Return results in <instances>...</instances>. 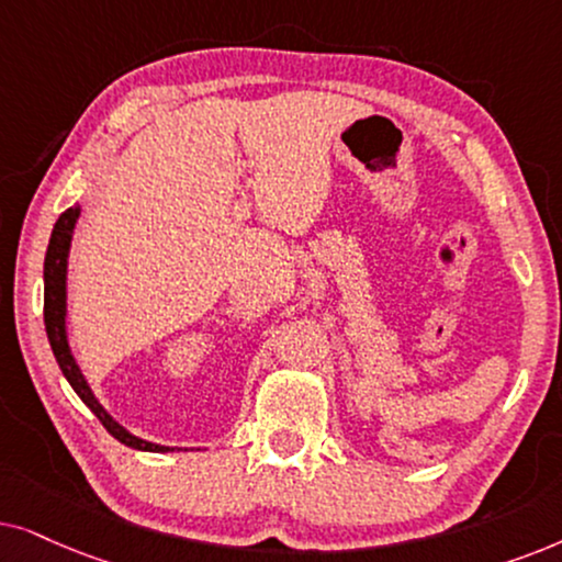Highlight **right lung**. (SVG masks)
Masks as SVG:
<instances>
[{
  "mask_svg": "<svg viewBox=\"0 0 562 562\" xmlns=\"http://www.w3.org/2000/svg\"><path fill=\"white\" fill-rule=\"evenodd\" d=\"M79 213L81 207L74 205L69 211L58 215L54 234H50V241H48L46 261H43V321H46L50 349H54L58 368H61L64 378L69 380L74 393L87 403V408L100 418L104 429H108L117 442H123L125 447H133V450H140V452H175V447L146 442V439L131 434L125 426H120L115 418L102 408V403L94 398L92 387H89L85 375H81L77 359L71 355L69 336H66V267H69L71 236H74V226H77L79 221Z\"/></svg>",
  "mask_w": 562,
  "mask_h": 562,
  "instance_id": "add662e5",
  "label": "right lung"
}]
</instances>
